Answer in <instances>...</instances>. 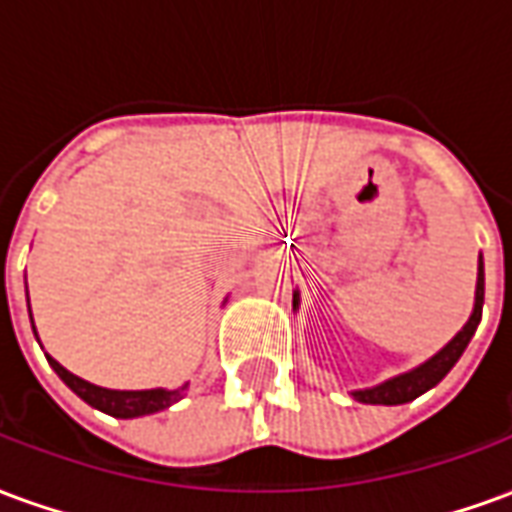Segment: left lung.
I'll return each instance as SVG.
<instances>
[{
    "mask_svg": "<svg viewBox=\"0 0 512 512\" xmlns=\"http://www.w3.org/2000/svg\"><path fill=\"white\" fill-rule=\"evenodd\" d=\"M483 299H485V268H483V255L477 260V285H474V307L469 321L463 323V329L450 343L444 345L441 351L425 359L422 365L411 367L400 376H392L381 381L376 386H365V389H351V397L359 400V403H367V406H400V403H411L417 400L419 395H425L428 389L439 384L441 378L450 373L455 362L461 359V354L466 351V345L477 332L480 326V318H483ZM301 296L299 290H293V310H299Z\"/></svg>",
    "mask_w": 512,
    "mask_h": 512,
    "instance_id": "8db88e82",
    "label": "left lung"
}]
</instances>
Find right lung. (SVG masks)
I'll list each match as a JSON object with an SVG mask.
<instances>
[{
	"label": "right lung",
	"instance_id": "add662e5",
	"mask_svg": "<svg viewBox=\"0 0 512 512\" xmlns=\"http://www.w3.org/2000/svg\"><path fill=\"white\" fill-rule=\"evenodd\" d=\"M29 318H32V310H29ZM32 332H35V321H32ZM46 359H49V365L54 367V373L65 381V386L71 389L73 395L82 397L87 406L98 408V411H104V414L117 419L147 417V414L164 411V408H169L172 403H178L180 397L186 395V389H189V384L178 386V389H164V386H158V389H106V386L90 384V381H84V378L73 376L71 370H65V367H62L57 359H51L49 354H46Z\"/></svg>",
	"mask_w": 512,
	"mask_h": 512
}]
</instances>
